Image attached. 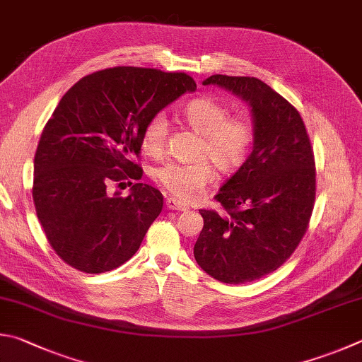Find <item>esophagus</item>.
<instances>
[{
  "label": "esophagus",
  "instance_id": "obj_1",
  "mask_svg": "<svg viewBox=\"0 0 362 362\" xmlns=\"http://www.w3.org/2000/svg\"><path fill=\"white\" fill-rule=\"evenodd\" d=\"M166 207L169 210H179V212H185V210H188L187 204L177 201L175 198H168L166 199Z\"/></svg>",
  "mask_w": 362,
  "mask_h": 362
}]
</instances>
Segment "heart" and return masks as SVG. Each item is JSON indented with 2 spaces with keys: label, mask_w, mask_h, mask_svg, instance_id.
<instances>
[{
  "label": "heart",
  "mask_w": 362,
  "mask_h": 362,
  "mask_svg": "<svg viewBox=\"0 0 362 362\" xmlns=\"http://www.w3.org/2000/svg\"><path fill=\"white\" fill-rule=\"evenodd\" d=\"M182 117L189 127L202 134L199 156L212 159L220 173L231 174L245 163L255 136L252 124L244 118H228V107L212 98L189 101L183 107ZM168 128L166 114L158 112L150 118L142 131L144 152L153 156L160 155L166 142ZM209 160L166 161L155 169V179L177 199L192 201L214 180L215 168Z\"/></svg>",
  "instance_id": "obj_1"
}]
</instances>
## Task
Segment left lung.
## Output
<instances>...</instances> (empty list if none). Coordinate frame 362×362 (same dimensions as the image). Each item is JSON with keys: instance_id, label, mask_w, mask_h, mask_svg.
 I'll return each instance as SVG.
<instances>
[{"instance_id": "left-lung-1", "label": "left lung", "mask_w": 362, "mask_h": 362, "mask_svg": "<svg viewBox=\"0 0 362 362\" xmlns=\"http://www.w3.org/2000/svg\"><path fill=\"white\" fill-rule=\"evenodd\" d=\"M202 85L247 103L255 137L215 196L228 214L199 210L194 259L215 280L247 284L277 271L304 238L315 201L313 150L298 110L259 78L215 74Z\"/></svg>"}]
</instances>
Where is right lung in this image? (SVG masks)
<instances>
[{"label": "right lung", "mask_w": 362, "mask_h": 362, "mask_svg": "<svg viewBox=\"0 0 362 362\" xmlns=\"http://www.w3.org/2000/svg\"><path fill=\"white\" fill-rule=\"evenodd\" d=\"M196 83L183 72L118 66L85 76L45 124L35 155L33 201L49 244L77 271L101 274L141 247L163 194L133 183L127 198L112 183L141 180L142 131L155 114Z\"/></svg>", "instance_id": "obj_1"}]
</instances>
